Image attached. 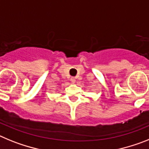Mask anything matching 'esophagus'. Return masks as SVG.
I'll list each match as a JSON object with an SVG mask.
<instances>
[{"label":"esophagus","instance_id":"1","mask_svg":"<svg viewBox=\"0 0 149 149\" xmlns=\"http://www.w3.org/2000/svg\"><path fill=\"white\" fill-rule=\"evenodd\" d=\"M70 81H71V82H72V83H75V82H76V79H75L74 77H71Z\"/></svg>","mask_w":149,"mask_h":149}]
</instances>
